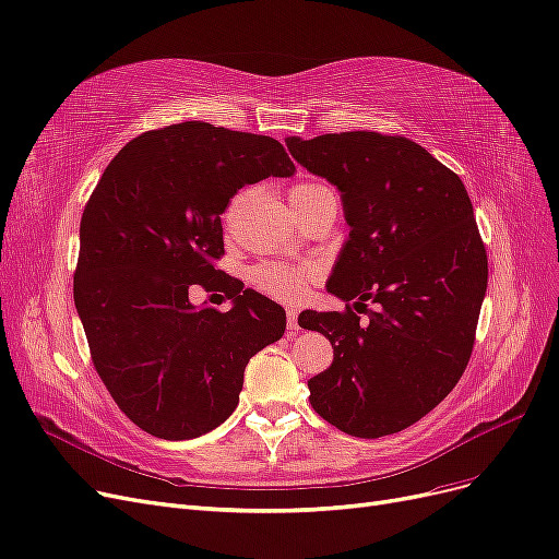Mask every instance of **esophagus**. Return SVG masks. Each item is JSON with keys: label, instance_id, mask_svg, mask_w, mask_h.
<instances>
[{"label": "esophagus", "instance_id": "1", "mask_svg": "<svg viewBox=\"0 0 559 559\" xmlns=\"http://www.w3.org/2000/svg\"><path fill=\"white\" fill-rule=\"evenodd\" d=\"M287 330H290V334L299 332V322H297V311L295 309H287Z\"/></svg>", "mask_w": 559, "mask_h": 559}]
</instances>
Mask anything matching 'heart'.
Segmentation results:
<instances>
[{
    "instance_id": "1",
    "label": "heart",
    "mask_w": 559,
    "mask_h": 559,
    "mask_svg": "<svg viewBox=\"0 0 559 559\" xmlns=\"http://www.w3.org/2000/svg\"><path fill=\"white\" fill-rule=\"evenodd\" d=\"M311 186H297L290 190L299 192ZM311 281V269L309 266H290V264H262L253 272V283L260 287L262 293L272 295L276 299L295 301L301 299L306 293V285Z\"/></svg>"
}]
</instances>
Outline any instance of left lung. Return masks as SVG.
Here are the masks:
<instances>
[{"label":"left lung","mask_w":559,"mask_h":559,"mask_svg":"<svg viewBox=\"0 0 559 559\" xmlns=\"http://www.w3.org/2000/svg\"><path fill=\"white\" fill-rule=\"evenodd\" d=\"M285 143L341 194L350 234L328 293L367 311H301L299 325L334 348L332 367L309 381L311 406L350 437L397 435L443 402L469 362L488 290L472 200L457 174L404 136Z\"/></svg>","instance_id":"left-lung-1"}]
</instances>
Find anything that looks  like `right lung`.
Instances as JSON below:
<instances>
[{
	"instance_id": "right-lung-1",
	"label": "right lung",
	"mask_w": 559,
	"mask_h": 559,
	"mask_svg": "<svg viewBox=\"0 0 559 559\" xmlns=\"http://www.w3.org/2000/svg\"><path fill=\"white\" fill-rule=\"evenodd\" d=\"M295 171L276 139L202 120L141 134L104 169L81 218L74 304L106 390L148 435L183 441L223 425L248 359L283 336L281 306L213 260L229 197ZM190 284L223 289L233 309L194 307Z\"/></svg>"
}]
</instances>
